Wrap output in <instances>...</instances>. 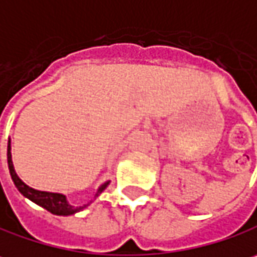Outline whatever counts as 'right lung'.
Here are the masks:
<instances>
[{
    "label": "right lung",
    "mask_w": 257,
    "mask_h": 257,
    "mask_svg": "<svg viewBox=\"0 0 257 257\" xmlns=\"http://www.w3.org/2000/svg\"><path fill=\"white\" fill-rule=\"evenodd\" d=\"M7 161H8V169H10V174H11V179L14 182V185L17 186V189L20 190V193H23L26 198H29L30 201H33L35 204L43 206L45 209H48L49 212L56 214V215H71V214H75L78 212L80 209H83L84 206H71L67 202V198L61 193H51V192H42V190H36V189L29 188L27 185H24L23 182L19 179V176L14 172V167H13V161H11V147H10V141H8V148H7ZM109 185V182H106L104 185H101L98 188L96 196H98V193H101L106 186Z\"/></svg>",
    "instance_id": "obj_1"
}]
</instances>
